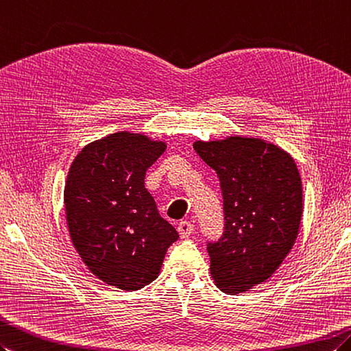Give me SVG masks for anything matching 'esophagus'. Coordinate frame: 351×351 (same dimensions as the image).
<instances>
[{"instance_id":"obj_1","label":"esophagus","mask_w":351,"mask_h":351,"mask_svg":"<svg viewBox=\"0 0 351 351\" xmlns=\"http://www.w3.org/2000/svg\"><path fill=\"white\" fill-rule=\"evenodd\" d=\"M194 232V226L190 221H181L178 224V233L182 239L189 238V236Z\"/></svg>"}]
</instances>
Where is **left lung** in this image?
Instances as JSON below:
<instances>
[{
  "label": "left lung",
  "instance_id": "8db88e82",
  "mask_svg": "<svg viewBox=\"0 0 351 351\" xmlns=\"http://www.w3.org/2000/svg\"><path fill=\"white\" fill-rule=\"evenodd\" d=\"M223 193L224 232L208 242L215 286L238 295L271 278L295 245L302 182L290 154L262 138L232 136L195 142Z\"/></svg>",
  "mask_w": 351,
  "mask_h": 351
}]
</instances>
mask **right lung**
<instances>
[{"label": "right lung", "instance_id": "obj_1", "mask_svg": "<svg viewBox=\"0 0 351 351\" xmlns=\"http://www.w3.org/2000/svg\"><path fill=\"white\" fill-rule=\"evenodd\" d=\"M165 151V142L121 132L86 145L71 162L64 189L70 238L89 271L109 286H148L179 238L145 189L146 170Z\"/></svg>", "mask_w": 351, "mask_h": 351}]
</instances>
